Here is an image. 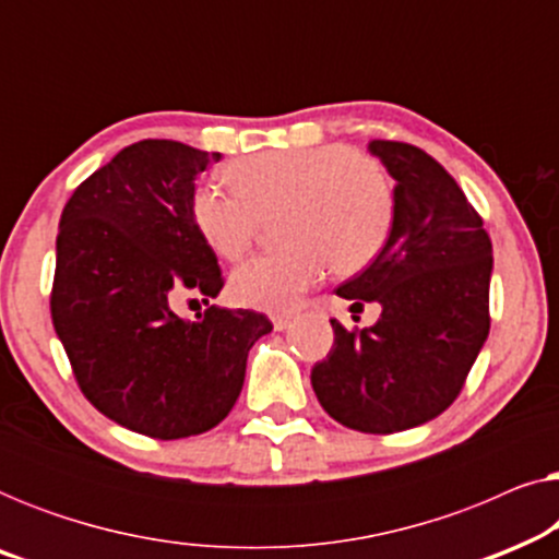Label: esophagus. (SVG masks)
Segmentation results:
<instances>
[{
    "mask_svg": "<svg viewBox=\"0 0 559 559\" xmlns=\"http://www.w3.org/2000/svg\"><path fill=\"white\" fill-rule=\"evenodd\" d=\"M272 323H274V331H287L289 323H293V316H274Z\"/></svg>",
    "mask_w": 559,
    "mask_h": 559,
    "instance_id": "obj_1",
    "label": "esophagus"
}]
</instances>
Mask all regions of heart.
Returning a JSON list of instances; mask_svg holds the SVG:
<instances>
[{
    "label": "heart",
    "instance_id": "1",
    "mask_svg": "<svg viewBox=\"0 0 559 559\" xmlns=\"http://www.w3.org/2000/svg\"><path fill=\"white\" fill-rule=\"evenodd\" d=\"M231 190L198 186L190 218L201 239L224 259H239L277 216L285 247L251 257L231 274L239 305L266 312L293 310L325 277L364 270L392 234L396 198L377 159L350 144L264 150L226 165Z\"/></svg>",
    "mask_w": 559,
    "mask_h": 559
}]
</instances>
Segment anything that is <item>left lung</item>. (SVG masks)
Masks as SVG:
<instances>
[{
    "label": "left lung",
    "instance_id": "8db88e82",
    "mask_svg": "<svg viewBox=\"0 0 559 559\" xmlns=\"http://www.w3.org/2000/svg\"><path fill=\"white\" fill-rule=\"evenodd\" d=\"M396 180L394 226L379 257L335 289L379 302L371 328L333 325V348L312 366L318 402L335 423L389 435L445 412L461 394L491 328V239L484 218L438 159L407 142L373 140Z\"/></svg>",
    "mask_w": 559,
    "mask_h": 559
}]
</instances>
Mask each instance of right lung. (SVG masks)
<instances>
[{"label": "right lung", "mask_w": 559, "mask_h": 559, "mask_svg": "<svg viewBox=\"0 0 559 559\" xmlns=\"http://www.w3.org/2000/svg\"><path fill=\"white\" fill-rule=\"evenodd\" d=\"M218 159L173 140L134 142L60 216L50 316L73 377L102 415L155 440L216 427L239 400L249 348L272 331L254 310L211 305L195 323L173 310L180 295L209 302L224 287L190 218L198 175Z\"/></svg>", "instance_id": "1"}]
</instances>
